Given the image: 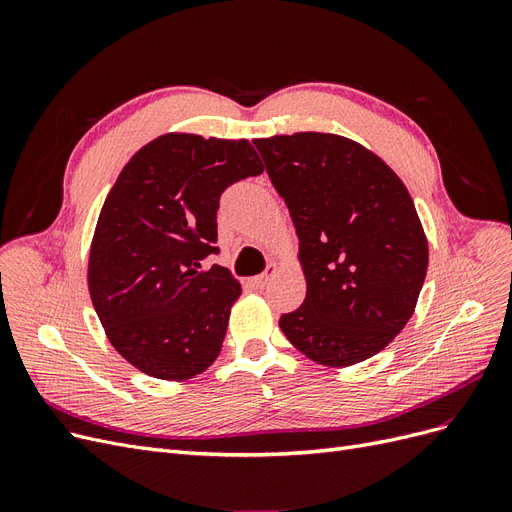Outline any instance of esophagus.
<instances>
[{
    "instance_id": "34e87169",
    "label": "esophagus",
    "mask_w": 512,
    "mask_h": 512,
    "mask_svg": "<svg viewBox=\"0 0 512 512\" xmlns=\"http://www.w3.org/2000/svg\"><path fill=\"white\" fill-rule=\"evenodd\" d=\"M277 273H280V267L275 265V262H271V265L267 267V271L262 273V275H258V277H254V280H250V284L254 286V288H258V290H262V288H267L275 277H277Z\"/></svg>"
}]
</instances>
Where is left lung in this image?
Segmentation results:
<instances>
[{"label":"left lung","mask_w":512,"mask_h":512,"mask_svg":"<svg viewBox=\"0 0 512 512\" xmlns=\"http://www.w3.org/2000/svg\"><path fill=\"white\" fill-rule=\"evenodd\" d=\"M254 145L297 228L307 284L280 329L324 367L367 361L406 327L425 282L429 245L408 188L374 151L339 134Z\"/></svg>","instance_id":"left-lung-1"}]
</instances>
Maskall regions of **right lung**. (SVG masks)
<instances>
[{
	"mask_svg": "<svg viewBox=\"0 0 512 512\" xmlns=\"http://www.w3.org/2000/svg\"><path fill=\"white\" fill-rule=\"evenodd\" d=\"M250 141L168 132L123 166L98 215L87 286L113 348L168 382L218 359L241 284L200 260L215 254V213L230 183L260 175Z\"/></svg>",
	"mask_w": 512,
	"mask_h": 512,
	"instance_id": "obj_1",
	"label": "right lung"
}]
</instances>
